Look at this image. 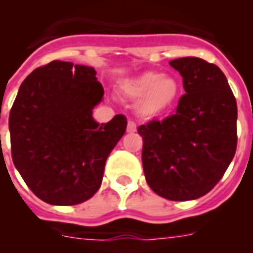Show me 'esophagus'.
I'll return each mask as SVG.
<instances>
[{"instance_id": "obj_1", "label": "esophagus", "mask_w": 253, "mask_h": 253, "mask_svg": "<svg viewBox=\"0 0 253 253\" xmlns=\"http://www.w3.org/2000/svg\"><path fill=\"white\" fill-rule=\"evenodd\" d=\"M135 130H137V124H135L133 120H129L128 126H126V131H128V133H134Z\"/></svg>"}]
</instances>
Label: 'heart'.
Returning <instances> with one entry per match:
<instances>
[{"label": "heart", "mask_w": 253, "mask_h": 253, "mask_svg": "<svg viewBox=\"0 0 253 253\" xmlns=\"http://www.w3.org/2000/svg\"><path fill=\"white\" fill-rule=\"evenodd\" d=\"M122 90L131 100L138 101V113L143 118H157L177 101L180 84L173 76L146 71L126 80Z\"/></svg>", "instance_id": "1"}]
</instances>
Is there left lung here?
Here are the masks:
<instances>
[{
    "label": "left lung",
    "mask_w": 253,
    "mask_h": 253,
    "mask_svg": "<svg viewBox=\"0 0 253 253\" xmlns=\"http://www.w3.org/2000/svg\"><path fill=\"white\" fill-rule=\"evenodd\" d=\"M185 95L173 115L140 125L147 184L173 202L205 195L223 177L237 148V102L224 73L196 57L169 62Z\"/></svg>",
    "instance_id": "8db88e82"
}]
</instances>
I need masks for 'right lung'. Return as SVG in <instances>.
I'll use <instances>...</instances> for the list:
<instances>
[{"instance_id":"1","label":"right lung","mask_w":253,"mask_h":253,"mask_svg":"<svg viewBox=\"0 0 253 253\" xmlns=\"http://www.w3.org/2000/svg\"><path fill=\"white\" fill-rule=\"evenodd\" d=\"M104 88L93 67L53 60L24 80L10 111L13 165L29 189L51 205H76L100 189L105 162L126 118H92Z\"/></svg>"}]
</instances>
